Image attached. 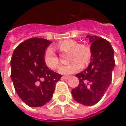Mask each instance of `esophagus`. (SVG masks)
Returning a JSON list of instances; mask_svg holds the SVG:
<instances>
[{"mask_svg":"<svg viewBox=\"0 0 126 126\" xmlns=\"http://www.w3.org/2000/svg\"><path fill=\"white\" fill-rule=\"evenodd\" d=\"M69 78V76H62V79H64V80L68 79Z\"/></svg>","mask_w":126,"mask_h":126,"instance_id":"esophagus-1","label":"esophagus"}]
</instances>
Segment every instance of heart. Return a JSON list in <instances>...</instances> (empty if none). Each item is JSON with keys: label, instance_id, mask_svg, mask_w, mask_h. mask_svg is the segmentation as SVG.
<instances>
[{"label": "heart", "instance_id": "b5f03b06", "mask_svg": "<svg viewBox=\"0 0 126 126\" xmlns=\"http://www.w3.org/2000/svg\"><path fill=\"white\" fill-rule=\"evenodd\" d=\"M56 48L61 52H70V60L72 62L67 65L61 66L59 68V73L62 74H71L79 71L83 65L88 64L91 58L90 49L80 44L75 40L66 39L57 43ZM45 63L48 68L55 69L60 64V60L55 52L51 48L47 49L44 55Z\"/></svg>", "mask_w": 126, "mask_h": 126}]
</instances>
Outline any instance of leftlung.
Masks as SVG:
<instances>
[{
	"instance_id": "8db88e82",
	"label": "left lung",
	"mask_w": 126,
	"mask_h": 126,
	"mask_svg": "<svg viewBox=\"0 0 126 126\" xmlns=\"http://www.w3.org/2000/svg\"><path fill=\"white\" fill-rule=\"evenodd\" d=\"M87 38L91 43V61L85 70L76 75L79 84L71 94L77 102L92 106L102 99L109 88L115 61L114 49L109 41L96 36Z\"/></svg>"
}]
</instances>
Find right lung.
<instances>
[{
  "instance_id": "1",
  "label": "right lung",
  "mask_w": 126,
  "mask_h": 126,
  "mask_svg": "<svg viewBox=\"0 0 126 126\" xmlns=\"http://www.w3.org/2000/svg\"><path fill=\"white\" fill-rule=\"evenodd\" d=\"M51 43L44 38H32L21 43L12 53V83L18 96L31 107L47 104L62 77L50 70L44 61L45 50Z\"/></svg>"
}]
</instances>
